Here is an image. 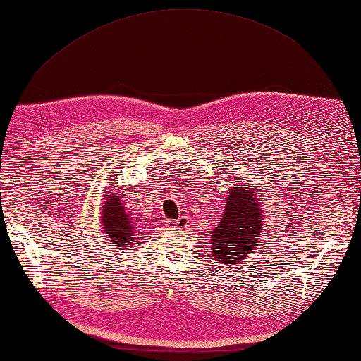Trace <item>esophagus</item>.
I'll return each mask as SVG.
<instances>
[{
  "instance_id": "obj_1",
  "label": "esophagus",
  "mask_w": 361,
  "mask_h": 361,
  "mask_svg": "<svg viewBox=\"0 0 361 361\" xmlns=\"http://www.w3.org/2000/svg\"><path fill=\"white\" fill-rule=\"evenodd\" d=\"M167 225L171 228H175V229H183V228H186L189 225V219L186 216H180L176 220L169 221Z\"/></svg>"
}]
</instances>
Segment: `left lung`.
Instances as JSON below:
<instances>
[{
  "label": "left lung",
  "mask_w": 361,
  "mask_h": 361,
  "mask_svg": "<svg viewBox=\"0 0 361 361\" xmlns=\"http://www.w3.org/2000/svg\"><path fill=\"white\" fill-rule=\"evenodd\" d=\"M224 217L211 235L212 256L221 265H235L259 248L265 224V204L248 183L229 190Z\"/></svg>",
  "instance_id": "left-lung-1"
}]
</instances>
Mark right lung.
I'll use <instances>...</instances> for the list:
<instances>
[{"label":"right lung","mask_w":361,"mask_h":361,"mask_svg":"<svg viewBox=\"0 0 361 361\" xmlns=\"http://www.w3.org/2000/svg\"><path fill=\"white\" fill-rule=\"evenodd\" d=\"M114 190V189H111ZM106 190L104 198V206L101 211V224H102V233L104 237L110 240V248L127 251L133 247L135 243V231H133V221L127 211L126 203L122 202L121 192H111Z\"/></svg>","instance_id":"1"}]
</instances>
